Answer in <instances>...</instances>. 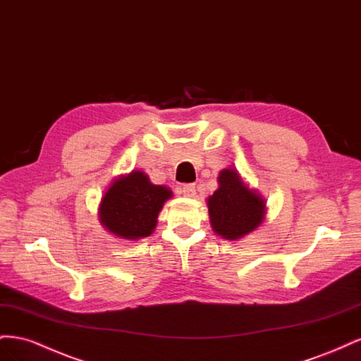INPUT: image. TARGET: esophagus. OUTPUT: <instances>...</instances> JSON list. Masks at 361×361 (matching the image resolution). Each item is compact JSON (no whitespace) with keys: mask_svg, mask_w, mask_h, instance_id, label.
Segmentation results:
<instances>
[{"mask_svg":"<svg viewBox=\"0 0 361 361\" xmlns=\"http://www.w3.org/2000/svg\"><path fill=\"white\" fill-rule=\"evenodd\" d=\"M182 194L185 195V197H194L195 195V185L194 183H188V185H183V187L180 188Z\"/></svg>","mask_w":361,"mask_h":361,"instance_id":"34e87169","label":"esophagus"}]
</instances>
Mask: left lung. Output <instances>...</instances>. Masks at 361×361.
Listing matches in <instances>:
<instances>
[{"label": "left lung", "mask_w": 361, "mask_h": 361, "mask_svg": "<svg viewBox=\"0 0 361 361\" xmlns=\"http://www.w3.org/2000/svg\"><path fill=\"white\" fill-rule=\"evenodd\" d=\"M216 180L218 188L206 199L211 227L226 241H238L264 223L267 200L233 167L223 169Z\"/></svg>", "instance_id": "8db88e82"}]
</instances>
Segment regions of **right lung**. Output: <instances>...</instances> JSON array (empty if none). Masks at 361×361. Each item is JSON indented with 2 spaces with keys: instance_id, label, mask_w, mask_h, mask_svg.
<instances>
[{
  "instance_id": "add662e5",
  "label": "right lung",
  "mask_w": 361,
  "mask_h": 361,
  "mask_svg": "<svg viewBox=\"0 0 361 361\" xmlns=\"http://www.w3.org/2000/svg\"><path fill=\"white\" fill-rule=\"evenodd\" d=\"M171 197L166 185L152 183L145 171L133 170L111 182L97 215L104 228L116 238L138 241L155 232L162 206Z\"/></svg>"
}]
</instances>
